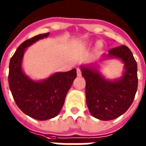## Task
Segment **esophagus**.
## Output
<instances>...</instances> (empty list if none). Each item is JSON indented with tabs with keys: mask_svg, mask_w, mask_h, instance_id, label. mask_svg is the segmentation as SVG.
Segmentation results:
<instances>
[{
	"mask_svg": "<svg viewBox=\"0 0 146 146\" xmlns=\"http://www.w3.org/2000/svg\"><path fill=\"white\" fill-rule=\"evenodd\" d=\"M77 74L78 77H81V70L79 68L77 69Z\"/></svg>",
	"mask_w": 146,
	"mask_h": 146,
	"instance_id": "34e87169",
	"label": "esophagus"
}]
</instances>
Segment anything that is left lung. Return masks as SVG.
Here are the masks:
<instances>
[{"label": "left lung", "mask_w": 146, "mask_h": 146, "mask_svg": "<svg viewBox=\"0 0 146 146\" xmlns=\"http://www.w3.org/2000/svg\"><path fill=\"white\" fill-rule=\"evenodd\" d=\"M105 57H117L125 64L122 77L115 81L107 80L93 66L81 65L86 79L87 106L94 117L110 121L125 113L130 107L137 90V65L130 49L121 45L109 50Z\"/></svg>", "instance_id": "1"}]
</instances>
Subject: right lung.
I'll list each match as a JSON object with an SVG mask.
<instances>
[{
  "label": "right lung",
  "mask_w": 146,
  "mask_h": 146,
  "mask_svg": "<svg viewBox=\"0 0 146 146\" xmlns=\"http://www.w3.org/2000/svg\"><path fill=\"white\" fill-rule=\"evenodd\" d=\"M48 34H39L24 41L9 62V85L17 106L26 115L40 121L55 117L60 113L66 94L77 77L76 69L54 73L39 81H33L24 73L21 64L25 48Z\"/></svg>",
  "instance_id": "1"
}]
</instances>
